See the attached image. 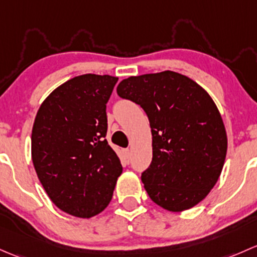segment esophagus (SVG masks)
Returning a JSON list of instances; mask_svg holds the SVG:
<instances>
[{
    "label": "esophagus",
    "mask_w": 257,
    "mask_h": 257,
    "mask_svg": "<svg viewBox=\"0 0 257 257\" xmlns=\"http://www.w3.org/2000/svg\"><path fill=\"white\" fill-rule=\"evenodd\" d=\"M123 153H125V161L130 163V160H131V151L128 148H126V150H123Z\"/></svg>",
    "instance_id": "1"
}]
</instances>
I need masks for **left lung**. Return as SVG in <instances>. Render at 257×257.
Listing matches in <instances>:
<instances>
[{"instance_id":"left-lung-1","label":"left lung","mask_w":257,"mask_h":257,"mask_svg":"<svg viewBox=\"0 0 257 257\" xmlns=\"http://www.w3.org/2000/svg\"><path fill=\"white\" fill-rule=\"evenodd\" d=\"M116 91L150 120L153 156L141 179L151 199L169 211L202 202L220 177L227 150L225 126L210 95L171 70L130 76Z\"/></svg>"}]
</instances>
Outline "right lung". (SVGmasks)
Masks as SVG:
<instances>
[{
	"label": "right lung",
	"mask_w": 257,
	"mask_h": 257,
	"mask_svg": "<svg viewBox=\"0 0 257 257\" xmlns=\"http://www.w3.org/2000/svg\"><path fill=\"white\" fill-rule=\"evenodd\" d=\"M118 78L84 74L42 102L32 128V161L60 210L91 218L109 205L122 166L107 144L106 104Z\"/></svg>",
	"instance_id": "right-lung-1"
}]
</instances>
